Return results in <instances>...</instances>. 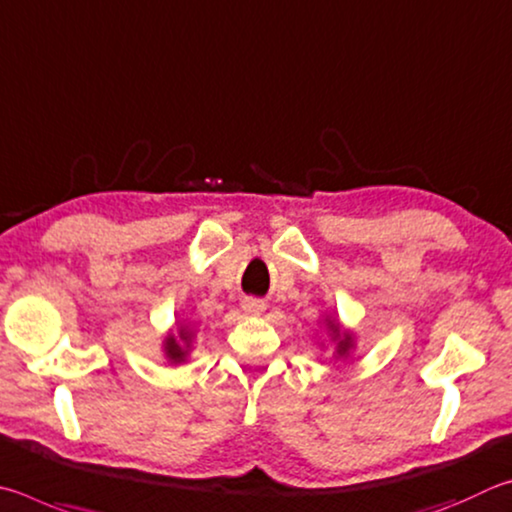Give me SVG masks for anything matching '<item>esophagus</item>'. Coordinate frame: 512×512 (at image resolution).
Masks as SVG:
<instances>
[{
    "instance_id": "obj_1",
    "label": "esophagus",
    "mask_w": 512,
    "mask_h": 512,
    "mask_svg": "<svg viewBox=\"0 0 512 512\" xmlns=\"http://www.w3.org/2000/svg\"><path fill=\"white\" fill-rule=\"evenodd\" d=\"M242 310H245V315L249 317H258L263 315L265 303L261 299H242Z\"/></svg>"
}]
</instances>
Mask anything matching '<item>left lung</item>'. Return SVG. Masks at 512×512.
Listing matches in <instances>:
<instances>
[{"label":"left lung","instance_id":"left-lung-1","mask_svg":"<svg viewBox=\"0 0 512 512\" xmlns=\"http://www.w3.org/2000/svg\"><path fill=\"white\" fill-rule=\"evenodd\" d=\"M321 324H324L326 337L330 339V344L335 346V351H333L335 360H348L357 346V335L351 328H344L342 321L335 319L333 315H326L324 319H321ZM319 348H326V342H319Z\"/></svg>","mask_w":512,"mask_h":512}]
</instances>
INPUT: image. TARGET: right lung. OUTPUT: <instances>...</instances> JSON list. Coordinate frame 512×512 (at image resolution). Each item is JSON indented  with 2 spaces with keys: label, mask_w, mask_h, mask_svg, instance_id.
Returning a JSON list of instances; mask_svg holds the SVG:
<instances>
[{
  "label": "right lung",
  "mask_w": 512,
  "mask_h": 512,
  "mask_svg": "<svg viewBox=\"0 0 512 512\" xmlns=\"http://www.w3.org/2000/svg\"><path fill=\"white\" fill-rule=\"evenodd\" d=\"M195 326L188 321H177L175 330H168L161 342V355L166 357L168 364H184L188 355L193 351V339H195Z\"/></svg>",
  "instance_id": "1"
}]
</instances>
